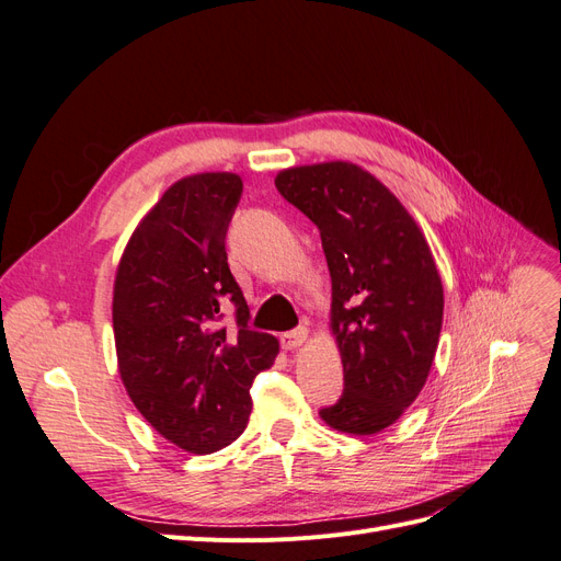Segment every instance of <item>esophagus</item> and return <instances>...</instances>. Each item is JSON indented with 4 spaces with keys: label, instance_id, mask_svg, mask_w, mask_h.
<instances>
[{
    "label": "esophagus",
    "instance_id": "esophagus-1",
    "mask_svg": "<svg viewBox=\"0 0 561 561\" xmlns=\"http://www.w3.org/2000/svg\"><path fill=\"white\" fill-rule=\"evenodd\" d=\"M307 339H309V330H307V328H297V330H293V332L280 334V346H283L285 351H295V348L307 344Z\"/></svg>",
    "mask_w": 561,
    "mask_h": 561
}]
</instances>
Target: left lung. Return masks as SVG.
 Wrapping results in <instances>:
<instances>
[{
	"label": "left lung",
	"instance_id": "obj_1",
	"mask_svg": "<svg viewBox=\"0 0 561 561\" xmlns=\"http://www.w3.org/2000/svg\"><path fill=\"white\" fill-rule=\"evenodd\" d=\"M276 186L318 227L332 278L344 393L320 419L339 433L375 435L431 375L445 311L433 252L398 196L351 161L285 168Z\"/></svg>",
	"mask_w": 561,
	"mask_h": 561
}]
</instances>
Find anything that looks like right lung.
Wrapping results in <instances>:
<instances>
[{"mask_svg": "<svg viewBox=\"0 0 561 561\" xmlns=\"http://www.w3.org/2000/svg\"><path fill=\"white\" fill-rule=\"evenodd\" d=\"M243 194L236 173H196L168 186L135 227L116 266L112 322L118 375L168 443L210 454L231 445L252 410L250 386L274 365L278 339L248 328L225 236ZM237 307L240 330L216 325Z\"/></svg>", "mask_w": 561, "mask_h": 561, "instance_id": "add662e5", "label": "right lung"}]
</instances>
